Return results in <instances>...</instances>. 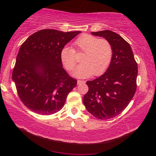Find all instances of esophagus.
I'll list each match as a JSON object with an SVG mask.
<instances>
[{
	"instance_id": "34e87169",
	"label": "esophagus",
	"mask_w": 156,
	"mask_h": 156,
	"mask_svg": "<svg viewBox=\"0 0 156 156\" xmlns=\"http://www.w3.org/2000/svg\"><path fill=\"white\" fill-rule=\"evenodd\" d=\"M84 83H85V81L84 80H78V81H77V84L79 85V84H84Z\"/></svg>"
}]
</instances>
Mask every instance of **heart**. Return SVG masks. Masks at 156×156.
Returning a JSON list of instances; mask_svg holds the SVG:
<instances>
[{
  "label": "heart",
  "instance_id": "heart-1",
  "mask_svg": "<svg viewBox=\"0 0 156 156\" xmlns=\"http://www.w3.org/2000/svg\"><path fill=\"white\" fill-rule=\"evenodd\" d=\"M78 51L84 52L82 64L79 65L74 72L77 78H87L92 74H102L110 65L112 58L111 44L105 39H98L90 34H84L74 42ZM60 58L63 65L68 70H72L76 64L74 49L66 46L62 49Z\"/></svg>",
  "mask_w": 156,
  "mask_h": 156
}]
</instances>
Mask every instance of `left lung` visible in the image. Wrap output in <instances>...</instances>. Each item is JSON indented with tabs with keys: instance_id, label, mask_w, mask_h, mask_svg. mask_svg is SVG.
<instances>
[{
	"instance_id": "left-lung-1",
	"label": "left lung",
	"mask_w": 156,
	"mask_h": 156,
	"mask_svg": "<svg viewBox=\"0 0 156 156\" xmlns=\"http://www.w3.org/2000/svg\"><path fill=\"white\" fill-rule=\"evenodd\" d=\"M111 44L112 58L108 69L100 77L87 82L88 91L83 102L96 118L108 119L123 111L137 88V64L130 45L116 33L105 30L92 32Z\"/></svg>"
}]
</instances>
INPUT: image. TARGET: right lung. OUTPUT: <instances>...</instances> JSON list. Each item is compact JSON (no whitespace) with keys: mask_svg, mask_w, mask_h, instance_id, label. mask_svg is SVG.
<instances>
[{"mask_svg":"<svg viewBox=\"0 0 156 156\" xmlns=\"http://www.w3.org/2000/svg\"><path fill=\"white\" fill-rule=\"evenodd\" d=\"M80 33L42 29L21 45L12 78L20 99L31 111L49 115L64 106L77 80L63 68L60 53Z\"/></svg>","mask_w":156,"mask_h":156,"instance_id":"right-lung-1","label":"right lung"}]
</instances>
